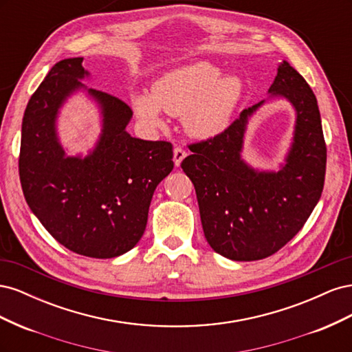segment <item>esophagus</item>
<instances>
[{
	"instance_id": "obj_1",
	"label": "esophagus",
	"mask_w": 352,
	"mask_h": 352,
	"mask_svg": "<svg viewBox=\"0 0 352 352\" xmlns=\"http://www.w3.org/2000/svg\"><path fill=\"white\" fill-rule=\"evenodd\" d=\"M185 157H186V153H185L184 148H180V146L175 148V150H173V162H175L176 167L180 166V163L184 162Z\"/></svg>"
}]
</instances>
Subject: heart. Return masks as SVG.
I'll use <instances>...</instances> for the list:
<instances>
[{"label":"heart","instance_id":"obj_1","mask_svg":"<svg viewBox=\"0 0 352 352\" xmlns=\"http://www.w3.org/2000/svg\"><path fill=\"white\" fill-rule=\"evenodd\" d=\"M243 97L241 78L226 74L210 61H197L163 74L150 92H136L133 110L145 126L162 129L163 111L184 116L185 129L199 140L225 132Z\"/></svg>","mask_w":352,"mask_h":352}]
</instances>
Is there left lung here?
I'll use <instances>...</instances> for the list:
<instances>
[{
    "label": "left lung",
    "mask_w": 352,
    "mask_h": 352,
    "mask_svg": "<svg viewBox=\"0 0 352 352\" xmlns=\"http://www.w3.org/2000/svg\"><path fill=\"white\" fill-rule=\"evenodd\" d=\"M267 94L225 132L190 145L192 154L180 164L195 186L208 245L233 261L279 251L301 230L324 185L326 145L311 88L283 60ZM270 99H285L296 111L293 140L278 170L252 168L241 158L248 124Z\"/></svg>",
    "instance_id": "left-lung-1"
}]
</instances>
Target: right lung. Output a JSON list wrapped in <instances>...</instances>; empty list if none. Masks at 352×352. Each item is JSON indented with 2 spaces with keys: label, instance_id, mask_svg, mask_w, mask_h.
Returning <instances> with one entry per match:
<instances>
[{
  "label": "right lung",
  "instance_id": "obj_1",
  "mask_svg": "<svg viewBox=\"0 0 352 352\" xmlns=\"http://www.w3.org/2000/svg\"><path fill=\"white\" fill-rule=\"evenodd\" d=\"M82 57L51 67L25 110L19 173L32 212L73 252L114 258L142 238L157 185L173 170L172 144L144 141L126 126L132 110L110 94L88 88ZM76 93L100 113L102 131L88 155L69 156L58 117Z\"/></svg>",
  "mask_w": 352,
  "mask_h": 352
}]
</instances>
